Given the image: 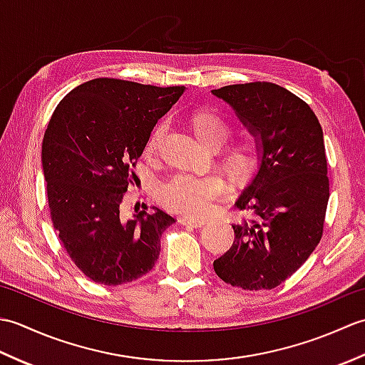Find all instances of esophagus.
Instances as JSON below:
<instances>
[{"label":"esophagus","instance_id":"obj_1","mask_svg":"<svg viewBox=\"0 0 365 365\" xmlns=\"http://www.w3.org/2000/svg\"><path fill=\"white\" fill-rule=\"evenodd\" d=\"M178 222L183 224V226H188V227H202L205 221H200V220H191V218H180Z\"/></svg>","mask_w":365,"mask_h":365}]
</instances>
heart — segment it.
Segmentation results:
<instances>
[{
  "instance_id": "obj_1",
  "label": "heart",
  "mask_w": 365,
  "mask_h": 365,
  "mask_svg": "<svg viewBox=\"0 0 365 365\" xmlns=\"http://www.w3.org/2000/svg\"><path fill=\"white\" fill-rule=\"evenodd\" d=\"M196 135L212 147H220L232 135L229 122L222 115L202 111L192 119ZM168 131V120L160 122L153 128L147 141V150H155L163 136ZM255 152L251 145H238L232 149L227 157L229 166L237 174H245L254 165ZM227 192V183L220 174L196 175L190 173H177L161 185L160 199L168 210L190 216V218H202L213 210L215 204L221 200Z\"/></svg>"
}]
</instances>
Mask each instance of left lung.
Listing matches in <instances>:
<instances>
[{"label": "left lung", "mask_w": 365, "mask_h": 365, "mask_svg": "<svg viewBox=\"0 0 365 365\" xmlns=\"http://www.w3.org/2000/svg\"><path fill=\"white\" fill-rule=\"evenodd\" d=\"M259 139L257 173L238 197L250 221L232 224L235 240L213 262L224 282L271 290L290 277L320 243L329 199L323 130L304 100L274 83L212 91Z\"/></svg>", "instance_id": "obj_1"}]
</instances>
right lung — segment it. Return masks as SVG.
Here are the masks:
<instances>
[{
  "mask_svg": "<svg viewBox=\"0 0 365 365\" xmlns=\"http://www.w3.org/2000/svg\"><path fill=\"white\" fill-rule=\"evenodd\" d=\"M183 91L96 78L68 92L46 125L42 166L53 227L92 282L136 281L158 259L161 234L175 220L160 208L127 220L119 207L155 123Z\"/></svg>",
  "mask_w": 365,
  "mask_h": 365,
  "instance_id": "add662e5",
  "label": "right lung"
}]
</instances>
